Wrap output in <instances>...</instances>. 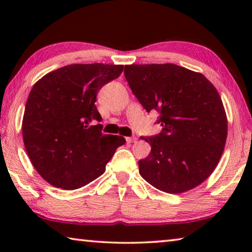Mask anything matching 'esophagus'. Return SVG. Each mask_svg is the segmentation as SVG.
<instances>
[{"label":"esophagus","instance_id":"1","mask_svg":"<svg viewBox=\"0 0 252 252\" xmlns=\"http://www.w3.org/2000/svg\"><path fill=\"white\" fill-rule=\"evenodd\" d=\"M126 140L127 143H133V142L136 141V138H135V136H126Z\"/></svg>","mask_w":252,"mask_h":252}]
</instances>
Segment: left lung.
I'll list each match as a JSON object with an SVG mask.
<instances>
[{
	"instance_id": "left-lung-1",
	"label": "left lung",
	"mask_w": 252,
	"mask_h": 252,
	"mask_svg": "<svg viewBox=\"0 0 252 252\" xmlns=\"http://www.w3.org/2000/svg\"><path fill=\"white\" fill-rule=\"evenodd\" d=\"M132 93L147 112L159 113L162 131L141 136L151 146L139 172L168 193L193 189L219 163L228 121L217 89L206 76L171 63L126 65Z\"/></svg>"
}]
</instances>
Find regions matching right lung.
I'll return each instance as SVG.
<instances>
[{
    "instance_id": "add662e5",
    "label": "right lung",
    "mask_w": 252,
    "mask_h": 252,
    "mask_svg": "<svg viewBox=\"0 0 252 252\" xmlns=\"http://www.w3.org/2000/svg\"><path fill=\"white\" fill-rule=\"evenodd\" d=\"M123 65L70 64L45 74L30 92L22 121L25 149L34 169L53 187L74 190L95 180L121 135L103 134L96 94L120 76Z\"/></svg>"
}]
</instances>
